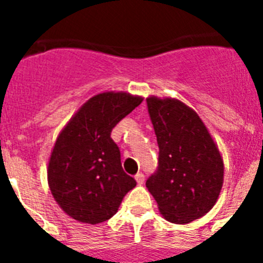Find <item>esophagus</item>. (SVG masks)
Here are the masks:
<instances>
[{
	"label": "esophagus",
	"mask_w": 263,
	"mask_h": 263,
	"mask_svg": "<svg viewBox=\"0 0 263 263\" xmlns=\"http://www.w3.org/2000/svg\"><path fill=\"white\" fill-rule=\"evenodd\" d=\"M136 180H137V183H138L139 185L143 184V183H145V175H143L142 173H138L136 175Z\"/></svg>",
	"instance_id": "obj_1"
}]
</instances>
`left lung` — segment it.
Masks as SVG:
<instances>
[{
	"instance_id": "8db88e82",
	"label": "left lung",
	"mask_w": 263,
	"mask_h": 263,
	"mask_svg": "<svg viewBox=\"0 0 263 263\" xmlns=\"http://www.w3.org/2000/svg\"><path fill=\"white\" fill-rule=\"evenodd\" d=\"M147 111L157 136V171L146 180L160 213L187 224L215 205L222 187L224 163L196 111L179 100L148 97Z\"/></svg>"
}]
</instances>
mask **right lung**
Listing matches in <instances>:
<instances>
[{
    "label": "right lung",
    "mask_w": 263,
    "mask_h": 263,
    "mask_svg": "<svg viewBox=\"0 0 263 263\" xmlns=\"http://www.w3.org/2000/svg\"><path fill=\"white\" fill-rule=\"evenodd\" d=\"M142 97L105 92L89 99L63 129L48 163V184L67 215L99 224L118 211L136 179L121 164L113 127L142 103Z\"/></svg>",
    "instance_id": "1"
}]
</instances>
